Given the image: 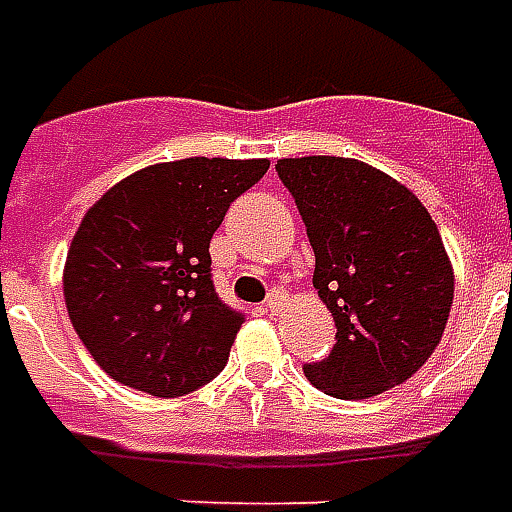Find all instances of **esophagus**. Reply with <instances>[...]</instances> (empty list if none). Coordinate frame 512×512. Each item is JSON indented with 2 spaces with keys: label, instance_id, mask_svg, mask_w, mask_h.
<instances>
[{
  "label": "esophagus",
  "instance_id": "obj_1",
  "mask_svg": "<svg viewBox=\"0 0 512 512\" xmlns=\"http://www.w3.org/2000/svg\"><path fill=\"white\" fill-rule=\"evenodd\" d=\"M280 306H283V294H277V291H274V294H269V300L263 303V311H266V314H277Z\"/></svg>",
  "mask_w": 512,
  "mask_h": 512
}]
</instances>
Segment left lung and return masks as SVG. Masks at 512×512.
I'll return each instance as SVG.
<instances>
[{
    "label": "left lung",
    "mask_w": 512,
    "mask_h": 512,
    "mask_svg": "<svg viewBox=\"0 0 512 512\" xmlns=\"http://www.w3.org/2000/svg\"><path fill=\"white\" fill-rule=\"evenodd\" d=\"M274 169L303 215L314 289L337 326L331 354L303 368L311 385L368 399L414 377L453 303V266L428 209L354 158H283Z\"/></svg>",
    "instance_id": "left-lung-1"
}]
</instances>
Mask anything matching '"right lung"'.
<instances>
[{
  "label": "right lung",
  "mask_w": 512,
  "mask_h": 512,
  "mask_svg": "<svg viewBox=\"0 0 512 512\" xmlns=\"http://www.w3.org/2000/svg\"><path fill=\"white\" fill-rule=\"evenodd\" d=\"M266 169V158L155 164L87 209L64 263V303L115 382L184 397L223 371L243 314L212 286L209 240Z\"/></svg>",
  "instance_id": "1"
}]
</instances>
